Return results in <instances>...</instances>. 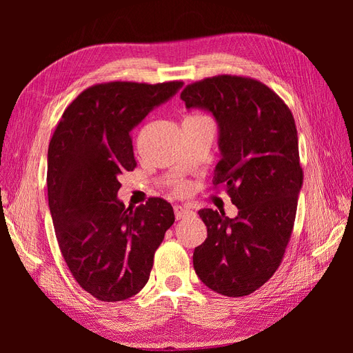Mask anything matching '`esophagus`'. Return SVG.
I'll return each instance as SVG.
<instances>
[{
	"label": "esophagus",
	"instance_id": "esophagus-1",
	"mask_svg": "<svg viewBox=\"0 0 353 353\" xmlns=\"http://www.w3.org/2000/svg\"><path fill=\"white\" fill-rule=\"evenodd\" d=\"M174 212H175V218H176V221H179V219H183V218L188 216L190 213H193V210H191L190 208H187V206H179V205L174 208Z\"/></svg>",
	"mask_w": 353,
	"mask_h": 353
}]
</instances>
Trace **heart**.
<instances>
[{"label":"heart","mask_w":353,"mask_h":353,"mask_svg":"<svg viewBox=\"0 0 353 353\" xmlns=\"http://www.w3.org/2000/svg\"><path fill=\"white\" fill-rule=\"evenodd\" d=\"M187 117H206V116H203V114H191V116H187ZM175 188H176L178 193H185V191H187V184L185 183H178Z\"/></svg>","instance_id":"heart-1"}]
</instances>
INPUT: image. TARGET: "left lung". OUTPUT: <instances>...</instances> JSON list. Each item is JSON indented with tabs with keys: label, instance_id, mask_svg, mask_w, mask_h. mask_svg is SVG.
<instances>
[{
	"label": "left lung",
	"instance_id": "left-lung-1",
	"mask_svg": "<svg viewBox=\"0 0 353 353\" xmlns=\"http://www.w3.org/2000/svg\"><path fill=\"white\" fill-rule=\"evenodd\" d=\"M181 99L215 116L222 157L212 183L239 208L234 219L199 210L208 239L194 250L196 274L219 294L248 296L279 270L292 237L303 184L294 117L270 87L249 77L201 79Z\"/></svg>",
	"mask_w": 353,
	"mask_h": 353
}]
</instances>
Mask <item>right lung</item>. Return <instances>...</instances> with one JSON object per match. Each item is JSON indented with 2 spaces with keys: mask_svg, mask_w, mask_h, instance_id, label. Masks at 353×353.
I'll use <instances>...</instances> for the list:
<instances>
[{
  "mask_svg": "<svg viewBox=\"0 0 353 353\" xmlns=\"http://www.w3.org/2000/svg\"><path fill=\"white\" fill-rule=\"evenodd\" d=\"M181 81L95 83L74 99L48 145V206L60 252L73 279L103 302L137 294L154 252L175 222L165 199L125 208L119 178L137 168L131 132Z\"/></svg>",
  "mask_w": 353,
  "mask_h": 353,
  "instance_id": "obj_1",
  "label": "right lung"
}]
</instances>
